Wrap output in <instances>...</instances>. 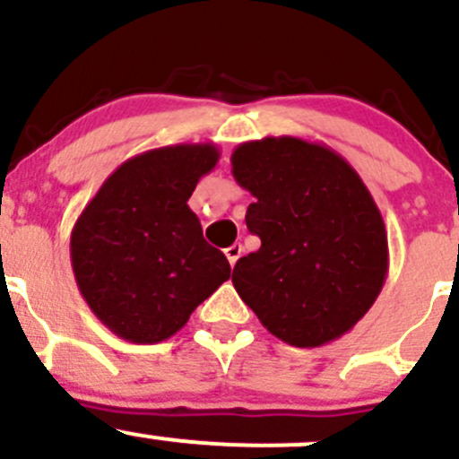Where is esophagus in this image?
Listing matches in <instances>:
<instances>
[{
  "label": "esophagus",
  "mask_w": 459,
  "mask_h": 459,
  "mask_svg": "<svg viewBox=\"0 0 459 459\" xmlns=\"http://www.w3.org/2000/svg\"><path fill=\"white\" fill-rule=\"evenodd\" d=\"M242 244H233V247H229L226 248V257H229V264L230 266H235V264H238V259L242 257Z\"/></svg>",
  "instance_id": "34e87169"
}]
</instances>
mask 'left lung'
I'll use <instances>...</instances> for the list:
<instances>
[{
    "label": "left lung",
    "mask_w": 459,
    "mask_h": 459,
    "mask_svg": "<svg viewBox=\"0 0 459 459\" xmlns=\"http://www.w3.org/2000/svg\"><path fill=\"white\" fill-rule=\"evenodd\" d=\"M230 164L255 197L247 226L262 239L233 268L239 298L298 349L349 333L388 273L386 226L367 184L340 152L290 135L239 143Z\"/></svg>",
    "instance_id": "obj_1"
}]
</instances>
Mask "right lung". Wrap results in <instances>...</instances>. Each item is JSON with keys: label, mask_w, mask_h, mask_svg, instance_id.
<instances>
[{"label": "right lung", "mask_w": 459, "mask_h": 459, "mask_svg": "<svg viewBox=\"0 0 459 459\" xmlns=\"http://www.w3.org/2000/svg\"><path fill=\"white\" fill-rule=\"evenodd\" d=\"M215 143H175L124 161L71 233L77 289L104 326L133 344L173 337L230 277L229 259L204 239L188 208L215 169Z\"/></svg>", "instance_id": "add662e5"}]
</instances>
